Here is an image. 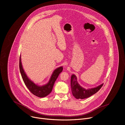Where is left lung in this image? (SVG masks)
<instances>
[{
	"mask_svg": "<svg viewBox=\"0 0 125 125\" xmlns=\"http://www.w3.org/2000/svg\"><path fill=\"white\" fill-rule=\"evenodd\" d=\"M103 85V84H101L96 87L85 90L78 83L77 77L75 75H73L71 77V88H72L71 90H72L73 95L77 99H84L90 97L96 93Z\"/></svg>",
	"mask_w": 125,
	"mask_h": 125,
	"instance_id": "left-lung-1",
	"label": "left lung"
}]
</instances>
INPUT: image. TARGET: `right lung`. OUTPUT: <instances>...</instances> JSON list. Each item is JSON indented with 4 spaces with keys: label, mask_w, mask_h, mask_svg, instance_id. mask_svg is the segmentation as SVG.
<instances>
[{
    "label": "right lung",
    "mask_w": 125,
    "mask_h": 125,
    "mask_svg": "<svg viewBox=\"0 0 125 125\" xmlns=\"http://www.w3.org/2000/svg\"><path fill=\"white\" fill-rule=\"evenodd\" d=\"M19 68L23 81L29 90L33 94L39 97H44L48 95L51 92L55 82L63 70L62 67L57 68L53 72L49 82L46 84L42 86H39L31 81L25 74L22 65L21 55L19 60Z\"/></svg>",
    "instance_id": "right-lung-1"
}]
</instances>
